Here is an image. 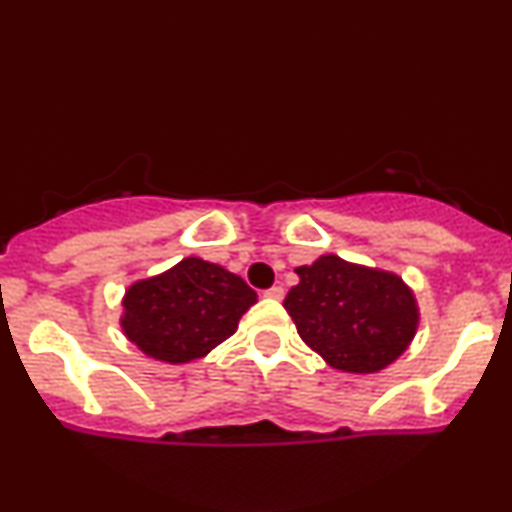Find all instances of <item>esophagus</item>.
<instances>
[{
    "label": "esophagus",
    "mask_w": 512,
    "mask_h": 512,
    "mask_svg": "<svg viewBox=\"0 0 512 512\" xmlns=\"http://www.w3.org/2000/svg\"><path fill=\"white\" fill-rule=\"evenodd\" d=\"M264 296L274 298V301H281V298H284V286H272V289L264 291Z\"/></svg>",
    "instance_id": "34e87169"
}]
</instances>
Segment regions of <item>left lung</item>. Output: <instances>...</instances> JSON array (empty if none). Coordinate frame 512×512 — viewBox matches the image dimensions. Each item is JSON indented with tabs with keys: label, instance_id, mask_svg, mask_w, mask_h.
Returning <instances> with one entry per match:
<instances>
[{
	"label": "left lung",
	"instance_id": "8db88e82",
	"mask_svg": "<svg viewBox=\"0 0 512 512\" xmlns=\"http://www.w3.org/2000/svg\"><path fill=\"white\" fill-rule=\"evenodd\" d=\"M284 308L310 349L344 373H378L407 351L419 327L402 276L322 255L298 267Z\"/></svg>",
	"mask_w": 512,
	"mask_h": 512
}]
</instances>
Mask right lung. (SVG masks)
Returning a JSON list of instances; mask_svg holds the SVG:
<instances>
[{"label": "right lung", "mask_w": 512, "mask_h": 512, "mask_svg": "<svg viewBox=\"0 0 512 512\" xmlns=\"http://www.w3.org/2000/svg\"><path fill=\"white\" fill-rule=\"evenodd\" d=\"M257 293L219 264L185 257L168 272L132 284L122 298V332L146 356L190 363L238 330Z\"/></svg>", "instance_id": "1"}]
</instances>
